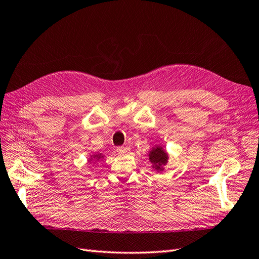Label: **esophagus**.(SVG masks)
<instances>
[{"label":"esophagus","instance_id":"esophagus-1","mask_svg":"<svg viewBox=\"0 0 259 259\" xmlns=\"http://www.w3.org/2000/svg\"><path fill=\"white\" fill-rule=\"evenodd\" d=\"M129 150H130V147H129V146L119 147V148H117V152H118V153H125V152H128Z\"/></svg>","mask_w":259,"mask_h":259}]
</instances>
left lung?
Returning a JSON list of instances; mask_svg holds the SVG:
<instances>
[{
  "label": "left lung",
  "mask_w": 259,
  "mask_h": 259,
  "mask_svg": "<svg viewBox=\"0 0 259 259\" xmlns=\"http://www.w3.org/2000/svg\"><path fill=\"white\" fill-rule=\"evenodd\" d=\"M149 161L151 162L152 169L159 171H163L164 166L167 163V160H169V154L161 146H155L152 147V149L148 152Z\"/></svg>",
  "instance_id": "obj_1"
}]
</instances>
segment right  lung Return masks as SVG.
I'll return each mask as SVG.
<instances>
[{
	"instance_id": "obj_1",
	"label": "right lung",
	"mask_w": 259,
	"mask_h": 259,
	"mask_svg": "<svg viewBox=\"0 0 259 259\" xmlns=\"http://www.w3.org/2000/svg\"><path fill=\"white\" fill-rule=\"evenodd\" d=\"M104 159V155H102L101 153H95L93 155H90V158L88 159V162L89 163H96V162Z\"/></svg>"
}]
</instances>
